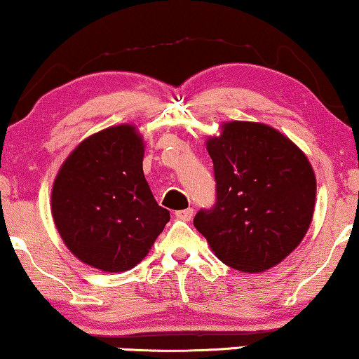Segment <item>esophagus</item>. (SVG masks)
I'll use <instances>...</instances> for the list:
<instances>
[{
	"mask_svg": "<svg viewBox=\"0 0 359 359\" xmlns=\"http://www.w3.org/2000/svg\"><path fill=\"white\" fill-rule=\"evenodd\" d=\"M194 214V209L193 208H188V209H183V210H176L175 215L181 220H191V217H193Z\"/></svg>",
	"mask_w": 359,
	"mask_h": 359,
	"instance_id": "34e87169",
	"label": "esophagus"
}]
</instances>
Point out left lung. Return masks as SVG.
<instances>
[{"label": "left lung", "mask_w": 359, "mask_h": 359, "mask_svg": "<svg viewBox=\"0 0 359 359\" xmlns=\"http://www.w3.org/2000/svg\"><path fill=\"white\" fill-rule=\"evenodd\" d=\"M215 203L199 209L194 227L220 262L257 273L281 263L301 243L316 205L307 156L276 129L229 122L209 139Z\"/></svg>", "instance_id": "8db88e82"}]
</instances>
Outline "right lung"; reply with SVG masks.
Returning <instances> with one entry per match:
<instances>
[{"mask_svg":"<svg viewBox=\"0 0 359 359\" xmlns=\"http://www.w3.org/2000/svg\"><path fill=\"white\" fill-rule=\"evenodd\" d=\"M142 160L144 144L135 127L117 126L88 137L62 165L52 215L63 242L83 263L126 271L163 232L170 212L151 194Z\"/></svg>","mask_w":359,"mask_h":359,"instance_id":"1","label":"right lung"}]
</instances>
